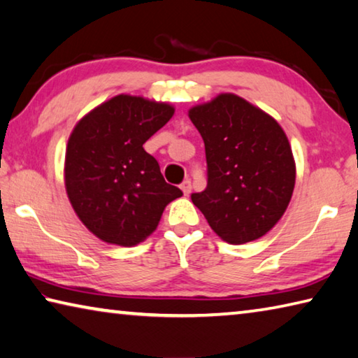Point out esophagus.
I'll return each mask as SVG.
<instances>
[{
    "label": "esophagus",
    "instance_id": "esophagus-1",
    "mask_svg": "<svg viewBox=\"0 0 358 358\" xmlns=\"http://www.w3.org/2000/svg\"><path fill=\"white\" fill-rule=\"evenodd\" d=\"M180 187H181V191H183L185 196H189V194H191V189H192V186H191V180H185L183 183L180 185Z\"/></svg>",
    "mask_w": 358,
    "mask_h": 358
}]
</instances>
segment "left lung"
Here are the masks:
<instances>
[{"instance_id": "obj_1", "label": "left lung", "mask_w": 358, "mask_h": 358, "mask_svg": "<svg viewBox=\"0 0 358 358\" xmlns=\"http://www.w3.org/2000/svg\"><path fill=\"white\" fill-rule=\"evenodd\" d=\"M207 157V187L191 201L227 243L257 240L280 221L295 185L286 134L260 108L235 94L192 107Z\"/></svg>"}]
</instances>
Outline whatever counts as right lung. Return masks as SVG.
<instances>
[{"instance_id":"obj_1","label":"right lung","mask_w":358,"mask_h":358,"mask_svg":"<svg viewBox=\"0 0 358 358\" xmlns=\"http://www.w3.org/2000/svg\"><path fill=\"white\" fill-rule=\"evenodd\" d=\"M173 107L120 94L78 121L66 150L64 180L72 208L96 237L134 246L156 229L169 202L183 196L166 183L143 143Z\"/></svg>"}]
</instances>
